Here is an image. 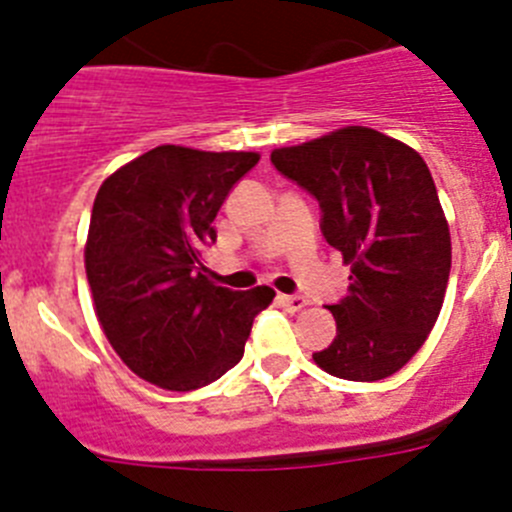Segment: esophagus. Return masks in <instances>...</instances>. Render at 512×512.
Returning <instances> with one entry per match:
<instances>
[{"label":"esophagus","mask_w":512,"mask_h":512,"mask_svg":"<svg viewBox=\"0 0 512 512\" xmlns=\"http://www.w3.org/2000/svg\"><path fill=\"white\" fill-rule=\"evenodd\" d=\"M279 305L287 307L289 312H300L307 305V300L300 295H279Z\"/></svg>","instance_id":"1"}]
</instances>
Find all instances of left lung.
I'll list each match as a JSON object with an SVG mask.
<instances>
[{
    "label": "left lung",
    "mask_w": 512,
    "mask_h": 512,
    "mask_svg": "<svg viewBox=\"0 0 512 512\" xmlns=\"http://www.w3.org/2000/svg\"><path fill=\"white\" fill-rule=\"evenodd\" d=\"M271 164L320 202L323 235L351 266V287L328 310L336 338L312 354L333 377L377 382L408 364L441 312L451 233L433 176L415 148L364 125L300 146Z\"/></svg>",
    "instance_id": "left-lung-1"
}]
</instances>
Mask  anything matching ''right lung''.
<instances>
[{"label": "right lung", "mask_w": 512, "mask_h": 512, "mask_svg": "<svg viewBox=\"0 0 512 512\" xmlns=\"http://www.w3.org/2000/svg\"><path fill=\"white\" fill-rule=\"evenodd\" d=\"M259 158L158 146L107 176L94 197L84 246L94 312L130 372L161 390L223 377L274 300L271 287H217L205 266L212 220Z\"/></svg>", "instance_id": "1"}]
</instances>
